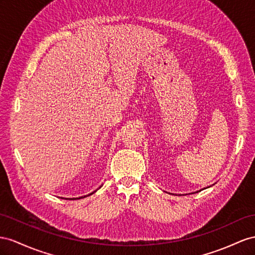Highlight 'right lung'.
<instances>
[{
  "mask_svg": "<svg viewBox=\"0 0 255 255\" xmlns=\"http://www.w3.org/2000/svg\"><path fill=\"white\" fill-rule=\"evenodd\" d=\"M101 187V186H100ZM96 192V191H95ZM95 192H93V193H91V194H89V195H93ZM89 195H87V196H89ZM87 196H84V197H87ZM84 197H78V198H71V199H80V198H84ZM68 199V198H67Z\"/></svg>",
  "mask_w": 255,
  "mask_h": 255,
  "instance_id": "1",
  "label": "right lung"
}]
</instances>
